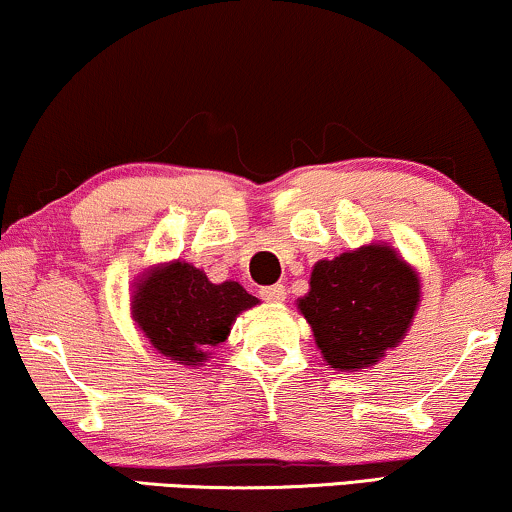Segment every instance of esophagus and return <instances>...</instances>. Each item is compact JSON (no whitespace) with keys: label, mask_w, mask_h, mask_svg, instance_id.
I'll return each mask as SVG.
<instances>
[{"label":"esophagus","mask_w":512,"mask_h":512,"mask_svg":"<svg viewBox=\"0 0 512 512\" xmlns=\"http://www.w3.org/2000/svg\"><path fill=\"white\" fill-rule=\"evenodd\" d=\"M260 296L267 303H284L286 301V286L284 284H272V286H264L260 291Z\"/></svg>","instance_id":"34e87169"}]
</instances>
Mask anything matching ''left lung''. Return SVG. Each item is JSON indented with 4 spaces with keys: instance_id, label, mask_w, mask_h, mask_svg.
Instances as JSON below:
<instances>
[{
    "instance_id": "1",
    "label": "left lung",
    "mask_w": 512,
    "mask_h": 512,
    "mask_svg": "<svg viewBox=\"0 0 512 512\" xmlns=\"http://www.w3.org/2000/svg\"><path fill=\"white\" fill-rule=\"evenodd\" d=\"M421 281L387 243H370L320 260L298 310L315 334L327 366L354 373L375 366L407 334Z\"/></svg>"
}]
</instances>
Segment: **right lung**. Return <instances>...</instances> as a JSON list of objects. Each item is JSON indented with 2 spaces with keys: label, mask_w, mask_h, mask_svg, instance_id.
Wrapping results in <instances>:
<instances>
[{
  "label": "right lung",
  "mask_w": 512,
  "mask_h": 512,
  "mask_svg": "<svg viewBox=\"0 0 512 512\" xmlns=\"http://www.w3.org/2000/svg\"><path fill=\"white\" fill-rule=\"evenodd\" d=\"M238 281L211 284L190 262L158 264L139 276L132 317L161 356L180 366H202L211 346L226 342L243 310L257 305Z\"/></svg>",
  "instance_id": "right-lung-1"
}]
</instances>
